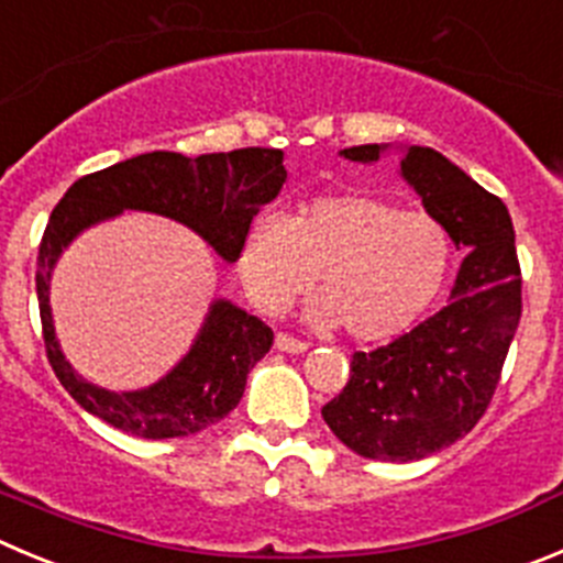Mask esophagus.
<instances>
[{
    "label": "esophagus",
    "mask_w": 563,
    "mask_h": 563,
    "mask_svg": "<svg viewBox=\"0 0 563 563\" xmlns=\"http://www.w3.org/2000/svg\"><path fill=\"white\" fill-rule=\"evenodd\" d=\"M275 346L280 350V353H291V355H299V353H306V350H308L306 341L294 339V335H288V333H277L275 335Z\"/></svg>",
    "instance_id": "esophagus-1"
}]
</instances>
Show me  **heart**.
<instances>
[{"mask_svg": "<svg viewBox=\"0 0 563 563\" xmlns=\"http://www.w3.org/2000/svg\"><path fill=\"white\" fill-rule=\"evenodd\" d=\"M453 266L450 230L428 210L375 194H333L299 205L294 219L261 210L239 241L235 269L257 311L280 317L322 283L311 317L361 344L411 330L433 308Z\"/></svg>", "mask_w": 563, "mask_h": 563, "instance_id": "1", "label": "heart"}]
</instances>
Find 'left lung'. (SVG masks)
Wrapping results in <instances>:
<instances>
[{
  "instance_id": "8db88e82",
  "label": "left lung",
  "mask_w": 563,
  "mask_h": 563,
  "mask_svg": "<svg viewBox=\"0 0 563 563\" xmlns=\"http://www.w3.org/2000/svg\"><path fill=\"white\" fill-rule=\"evenodd\" d=\"M386 150L364 144L341 155L375 163ZM400 175L466 257L450 306L391 344L355 353L322 417L353 453L406 464L450 448L486 413L522 317V275L500 197L430 146H408Z\"/></svg>"
}]
</instances>
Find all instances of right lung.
Returning a JSON list of instances; mask_svg holds the SVG:
<instances>
[{
	"instance_id": "obj_1",
	"label": "right lung",
	"mask_w": 563,
	"mask_h": 563,
	"mask_svg": "<svg viewBox=\"0 0 563 563\" xmlns=\"http://www.w3.org/2000/svg\"><path fill=\"white\" fill-rule=\"evenodd\" d=\"M286 183L283 152L246 146L186 157L146 152L80 177L63 194L44 230L35 269L46 358L71 397L93 417L139 439H177L205 430L239 406L246 375L269 353L275 333L230 299H213L191 350L180 364L139 391H108L77 375L55 339L49 280L57 257L82 230L122 210H150L202 235L228 264L257 210Z\"/></svg>"
}]
</instances>
